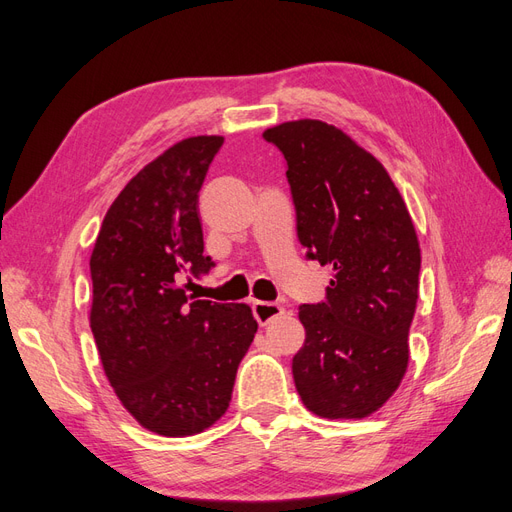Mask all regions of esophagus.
Here are the masks:
<instances>
[{
    "mask_svg": "<svg viewBox=\"0 0 512 512\" xmlns=\"http://www.w3.org/2000/svg\"><path fill=\"white\" fill-rule=\"evenodd\" d=\"M253 315L259 325H268L276 317L285 315V308L274 302H253Z\"/></svg>",
    "mask_w": 512,
    "mask_h": 512,
    "instance_id": "1",
    "label": "esophagus"
}]
</instances>
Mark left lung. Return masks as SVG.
<instances>
[{
  "instance_id": "1",
  "label": "left lung",
  "mask_w": 512,
  "mask_h": 512,
  "mask_svg": "<svg viewBox=\"0 0 512 512\" xmlns=\"http://www.w3.org/2000/svg\"><path fill=\"white\" fill-rule=\"evenodd\" d=\"M287 161L298 238L329 266L327 300L300 306L293 381L323 419H364L400 387L419 300L415 225L383 163L317 119L263 131Z\"/></svg>"
}]
</instances>
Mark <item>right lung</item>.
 <instances>
[{
  "instance_id": "add662e5",
  "label": "right lung",
  "mask_w": 512,
  "mask_h": 512,
  "mask_svg": "<svg viewBox=\"0 0 512 512\" xmlns=\"http://www.w3.org/2000/svg\"><path fill=\"white\" fill-rule=\"evenodd\" d=\"M223 136L172 144L108 208L91 253V332L110 387L144 430L193 436L232 402L257 332L249 304L193 300L180 285L208 272L197 208Z\"/></svg>"
}]
</instances>
